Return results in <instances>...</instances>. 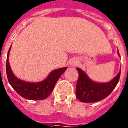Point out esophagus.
<instances>
[{"instance_id":"obj_1","label":"esophagus","mask_w":128,"mask_h":128,"mask_svg":"<svg viewBox=\"0 0 128 128\" xmlns=\"http://www.w3.org/2000/svg\"><path fill=\"white\" fill-rule=\"evenodd\" d=\"M72 66H76L77 64H78V62H76V61L75 60H73L72 62H71V64H70Z\"/></svg>"}]
</instances>
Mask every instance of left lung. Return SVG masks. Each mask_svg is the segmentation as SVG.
<instances>
[{"label": "left lung", "instance_id": "8db88e82", "mask_svg": "<svg viewBox=\"0 0 128 128\" xmlns=\"http://www.w3.org/2000/svg\"><path fill=\"white\" fill-rule=\"evenodd\" d=\"M79 72L76 96L82 102H94L105 98L116 88L120 77V72L110 82L98 84L91 81L85 72L77 68Z\"/></svg>", "mask_w": 128, "mask_h": 128}]
</instances>
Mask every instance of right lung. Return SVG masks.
Instances as JSON below:
<instances>
[{
    "label": "right lung",
    "instance_id": "right-lung-1",
    "mask_svg": "<svg viewBox=\"0 0 128 128\" xmlns=\"http://www.w3.org/2000/svg\"><path fill=\"white\" fill-rule=\"evenodd\" d=\"M10 48L8 50L6 59V75L10 86L22 97L30 100H42L49 96L57 81L67 68H62L51 72L47 78L39 83H30L22 81L13 74L8 62V55Z\"/></svg>",
    "mask_w": 128,
    "mask_h": 128
}]
</instances>
